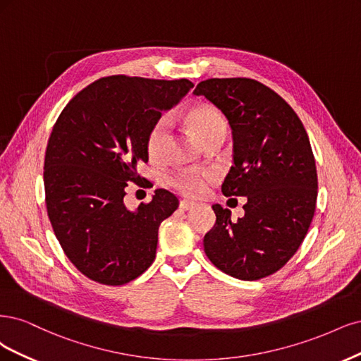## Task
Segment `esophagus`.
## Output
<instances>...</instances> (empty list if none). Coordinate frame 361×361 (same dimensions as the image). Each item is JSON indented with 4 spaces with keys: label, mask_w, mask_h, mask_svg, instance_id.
<instances>
[{
    "label": "esophagus",
    "mask_w": 361,
    "mask_h": 361,
    "mask_svg": "<svg viewBox=\"0 0 361 361\" xmlns=\"http://www.w3.org/2000/svg\"><path fill=\"white\" fill-rule=\"evenodd\" d=\"M196 205L197 204L192 202V201H181L180 202V210H183V212H192Z\"/></svg>",
    "instance_id": "34e87169"
}]
</instances>
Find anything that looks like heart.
Listing matches in <instances>:
<instances>
[{"mask_svg": "<svg viewBox=\"0 0 361 361\" xmlns=\"http://www.w3.org/2000/svg\"><path fill=\"white\" fill-rule=\"evenodd\" d=\"M185 121L190 126V129L196 133V136L204 142L207 137L217 132H226V121L224 115L213 106H195L185 115ZM168 121L165 118L157 120L147 135V154L151 160H160L165 154V148L168 145ZM213 180L212 172L205 171H183L171 180V185L178 193L189 197L202 196L208 185Z\"/></svg>", "mask_w": 361, "mask_h": 361, "instance_id": "heart-1", "label": "heart"}]
</instances>
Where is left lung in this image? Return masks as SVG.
<instances>
[{
  "label": "left lung",
  "instance_id": "left-lung-1",
  "mask_svg": "<svg viewBox=\"0 0 361 361\" xmlns=\"http://www.w3.org/2000/svg\"><path fill=\"white\" fill-rule=\"evenodd\" d=\"M193 92L222 111L232 129L234 166L222 193L247 197L237 222L213 205L205 255L232 277L259 281L294 257L315 214L318 176L307 132L295 111L255 79L212 78Z\"/></svg>",
  "mask_w": 361,
  "mask_h": 361
}]
</instances>
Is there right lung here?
<instances>
[{
  "instance_id": "right-lung-1",
  "label": "right lung",
  "mask_w": 361,
  "mask_h": 361,
  "mask_svg": "<svg viewBox=\"0 0 361 361\" xmlns=\"http://www.w3.org/2000/svg\"><path fill=\"white\" fill-rule=\"evenodd\" d=\"M193 84L189 79L100 78L67 103L44 154V202L66 257L91 281L120 286L153 264L159 226L178 197L157 189L136 212L123 200L147 178V135Z\"/></svg>"
}]
</instances>
